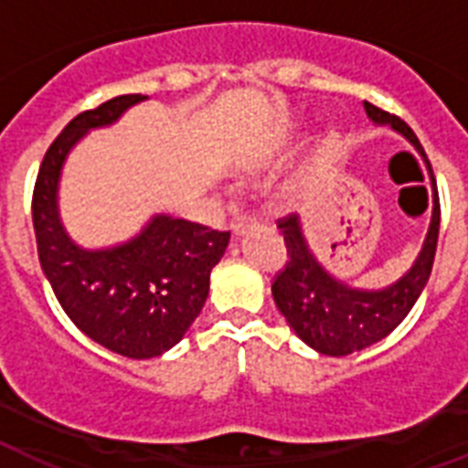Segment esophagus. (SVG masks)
Here are the masks:
<instances>
[{
  "label": "esophagus",
  "instance_id": "34e87169",
  "mask_svg": "<svg viewBox=\"0 0 468 468\" xmlns=\"http://www.w3.org/2000/svg\"><path fill=\"white\" fill-rule=\"evenodd\" d=\"M255 226V218H250V216H235L233 220H230V230H233V235H240V233H245V230H248V228H252Z\"/></svg>",
  "mask_w": 468,
  "mask_h": 468
}]
</instances>
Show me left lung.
Returning a JSON list of instances; mask_svg holds the SVG:
<instances>
[{
    "label": "left lung",
    "mask_w": 468,
    "mask_h": 468,
    "mask_svg": "<svg viewBox=\"0 0 468 468\" xmlns=\"http://www.w3.org/2000/svg\"><path fill=\"white\" fill-rule=\"evenodd\" d=\"M364 112L371 121L396 128L413 143L418 153H422V157H428L406 121L369 101H364ZM277 226L284 235L286 262L271 282L274 303L286 323L293 327V333L299 335L308 347L318 349L320 355L345 356L384 340L415 306L435 262L437 235H440V194L435 184L432 223H430L428 240L422 245L418 262L406 277L384 292H356L335 282L311 255L301 235L299 216L289 213L277 220Z\"/></svg>",
    "instance_id": "8db88e82"
}]
</instances>
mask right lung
Segmentation results:
<instances>
[{"mask_svg":"<svg viewBox=\"0 0 468 468\" xmlns=\"http://www.w3.org/2000/svg\"><path fill=\"white\" fill-rule=\"evenodd\" d=\"M145 97L123 94L69 121L48 148L33 186V230L40 267L68 318L101 347L131 359L160 356L182 340L208 296L211 270L230 230L157 216L138 238L87 252L58 218L55 191L69 148L90 128L106 126Z\"/></svg>","mask_w":468,"mask_h":468,"instance_id":"obj_1","label":"right lung"}]
</instances>
